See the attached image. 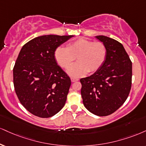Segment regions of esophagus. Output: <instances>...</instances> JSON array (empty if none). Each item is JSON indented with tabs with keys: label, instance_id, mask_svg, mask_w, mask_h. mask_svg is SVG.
<instances>
[{
	"label": "esophagus",
	"instance_id": "34e87169",
	"mask_svg": "<svg viewBox=\"0 0 146 146\" xmlns=\"http://www.w3.org/2000/svg\"><path fill=\"white\" fill-rule=\"evenodd\" d=\"M71 80L72 82H78L79 80L78 78H71Z\"/></svg>",
	"mask_w": 146,
	"mask_h": 146
}]
</instances>
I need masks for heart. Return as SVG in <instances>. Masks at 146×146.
Listing matches in <instances>:
<instances>
[{
    "instance_id": "heart-1",
    "label": "heart",
    "mask_w": 146,
    "mask_h": 146,
    "mask_svg": "<svg viewBox=\"0 0 146 146\" xmlns=\"http://www.w3.org/2000/svg\"><path fill=\"white\" fill-rule=\"evenodd\" d=\"M55 59L61 67L67 68L75 58L76 64L68 68L67 73L72 77H80L99 70L107 56V48L102 42H94L79 38L68 43L67 47H59L54 53Z\"/></svg>"
}]
</instances>
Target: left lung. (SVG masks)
Returning <instances> with one entry per match:
<instances>
[{
  "label": "left lung",
  "instance_id": "left-lung-1",
  "mask_svg": "<svg viewBox=\"0 0 146 146\" xmlns=\"http://www.w3.org/2000/svg\"><path fill=\"white\" fill-rule=\"evenodd\" d=\"M95 37L106 47V58L94 74L81 79V94L89 111L106 116L120 108L129 96L132 62L123 45L116 40L103 35Z\"/></svg>",
  "mask_w": 146,
  "mask_h": 146
}]
</instances>
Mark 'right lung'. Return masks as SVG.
Segmentation results:
<instances>
[{"mask_svg": "<svg viewBox=\"0 0 146 146\" xmlns=\"http://www.w3.org/2000/svg\"><path fill=\"white\" fill-rule=\"evenodd\" d=\"M73 36H37L19 53L13 70L15 91L21 104L36 116H53L65 104L71 82L57 64L54 53Z\"/></svg>", "mask_w": 146, "mask_h": 146, "instance_id": "right-lung-1", "label": "right lung"}]
</instances>
